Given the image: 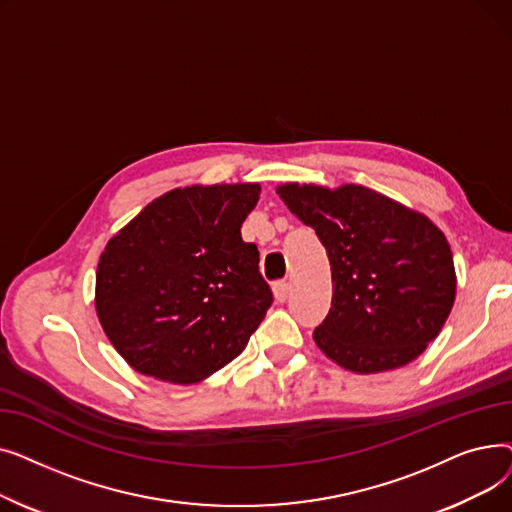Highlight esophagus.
<instances>
[{"mask_svg": "<svg viewBox=\"0 0 512 512\" xmlns=\"http://www.w3.org/2000/svg\"><path fill=\"white\" fill-rule=\"evenodd\" d=\"M288 294H290V282H276L274 284V297H276V301H280V303H284L286 299H288Z\"/></svg>", "mask_w": 512, "mask_h": 512, "instance_id": "1", "label": "esophagus"}]
</instances>
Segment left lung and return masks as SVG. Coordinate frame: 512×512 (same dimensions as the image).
<instances>
[{
	"instance_id": "1",
	"label": "left lung",
	"mask_w": 512,
	"mask_h": 512,
	"mask_svg": "<svg viewBox=\"0 0 512 512\" xmlns=\"http://www.w3.org/2000/svg\"><path fill=\"white\" fill-rule=\"evenodd\" d=\"M276 193L328 251L332 307L313 332L321 353L363 375L417 359L456 297L444 232L427 215L359 184L286 182Z\"/></svg>"
}]
</instances>
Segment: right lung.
<instances>
[{"label": "right lung", "instance_id": "1", "mask_svg": "<svg viewBox=\"0 0 512 512\" xmlns=\"http://www.w3.org/2000/svg\"><path fill=\"white\" fill-rule=\"evenodd\" d=\"M259 193L257 182L174 188L107 240L95 311L132 369L195 384L245 351L274 301L240 236Z\"/></svg>", "mask_w": 512, "mask_h": 512}]
</instances>
